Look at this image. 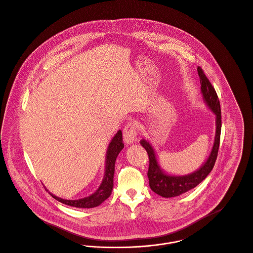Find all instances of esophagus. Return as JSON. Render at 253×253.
<instances>
[{
  "instance_id": "1",
  "label": "esophagus",
  "mask_w": 253,
  "mask_h": 253,
  "mask_svg": "<svg viewBox=\"0 0 253 253\" xmlns=\"http://www.w3.org/2000/svg\"><path fill=\"white\" fill-rule=\"evenodd\" d=\"M138 129L135 123H128L123 130V140L126 145L133 144L137 138Z\"/></svg>"
}]
</instances>
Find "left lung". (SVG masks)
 <instances>
[{
	"instance_id": "obj_1",
	"label": "left lung",
	"mask_w": 253,
	"mask_h": 253,
	"mask_svg": "<svg viewBox=\"0 0 253 253\" xmlns=\"http://www.w3.org/2000/svg\"><path fill=\"white\" fill-rule=\"evenodd\" d=\"M198 73L201 80V92L203 101L207 105V107L215 115L216 124V131L212 150L202 166L198 170L187 175L180 176L168 174L161 168L151 142L145 139L141 140L140 142L144 149L148 152L150 158V167L148 171L150 187L152 192L163 198L178 197L196 188L211 172L217 158L222 126L220 101L214 88L212 87L211 83L203 73V70L201 67H198Z\"/></svg>"
}]
</instances>
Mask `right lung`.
I'll return each instance as SVG.
<instances>
[{"label": "right lung", "instance_id": "add662e5", "mask_svg": "<svg viewBox=\"0 0 253 253\" xmlns=\"http://www.w3.org/2000/svg\"><path fill=\"white\" fill-rule=\"evenodd\" d=\"M124 148V144L122 143V132L119 130L114 137L111 139L105 155V165H104V175L99 189L89 197L79 199V200H63L58 198L50 193L51 197L63 204L77 207V208H93L97 207L106 199L109 198L111 192L113 190V176H114V166L115 160L119 152Z\"/></svg>", "mask_w": 253, "mask_h": 253}]
</instances>
